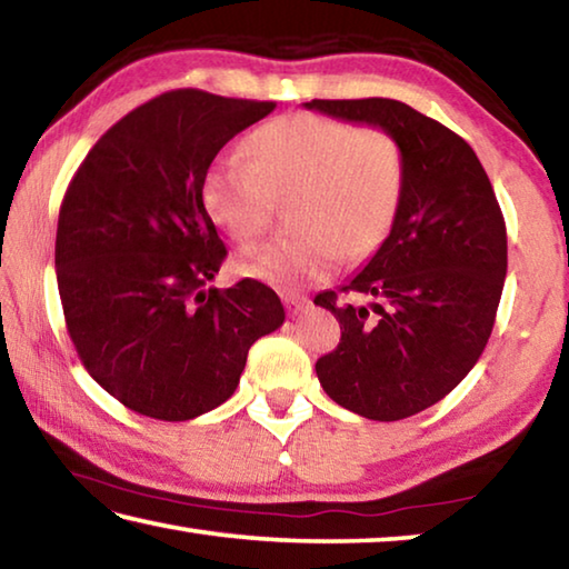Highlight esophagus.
I'll return each mask as SVG.
<instances>
[{
    "label": "esophagus",
    "mask_w": 569,
    "mask_h": 569,
    "mask_svg": "<svg viewBox=\"0 0 569 569\" xmlns=\"http://www.w3.org/2000/svg\"><path fill=\"white\" fill-rule=\"evenodd\" d=\"M283 306H286V311L291 313V316H298V313H303L306 308H308V298H303V296H286L283 298Z\"/></svg>",
    "instance_id": "1"
}]
</instances>
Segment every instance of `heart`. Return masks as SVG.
Returning <instances> with one entry per match:
<instances>
[{"mask_svg":"<svg viewBox=\"0 0 569 569\" xmlns=\"http://www.w3.org/2000/svg\"><path fill=\"white\" fill-rule=\"evenodd\" d=\"M243 152L246 160L223 158L203 176L208 218L250 246L271 226L276 203L293 198L298 233L248 253L240 273L283 288L323 281L343 253L353 261L371 256L397 223L407 152L387 128L296 112L250 132Z\"/></svg>","mask_w":569,"mask_h":569,"instance_id":"b5f03b06","label":"heart"}]
</instances>
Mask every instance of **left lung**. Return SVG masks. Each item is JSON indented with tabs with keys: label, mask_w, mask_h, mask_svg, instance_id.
<instances>
[{
	"label": "left lung",
	"mask_w": 569,
	"mask_h": 569,
	"mask_svg": "<svg viewBox=\"0 0 569 569\" xmlns=\"http://www.w3.org/2000/svg\"><path fill=\"white\" fill-rule=\"evenodd\" d=\"M308 110L379 124L407 152V190L389 238L339 288L372 308L313 298L341 341L316 361L323 391L359 417L397 421L447 397L492 336L507 276V228L475 150L445 124L387 98L311 100Z\"/></svg>",
	"instance_id": "8db88e82"
}]
</instances>
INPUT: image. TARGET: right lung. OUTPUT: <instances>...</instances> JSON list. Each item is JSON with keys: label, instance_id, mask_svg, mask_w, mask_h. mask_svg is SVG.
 Here are the masks:
<instances>
[{"label": "right lung", "instance_id": "obj_1", "mask_svg": "<svg viewBox=\"0 0 569 569\" xmlns=\"http://www.w3.org/2000/svg\"><path fill=\"white\" fill-rule=\"evenodd\" d=\"M273 108L162 92L114 122L67 186L54 243L67 333L90 377L142 417L220 407L250 346L286 319L253 278L206 288L228 250L200 200L220 148Z\"/></svg>", "mask_w": 569, "mask_h": 569}]
</instances>
